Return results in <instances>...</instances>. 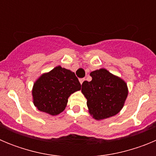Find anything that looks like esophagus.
Segmentation results:
<instances>
[{
    "mask_svg": "<svg viewBox=\"0 0 156 156\" xmlns=\"http://www.w3.org/2000/svg\"><path fill=\"white\" fill-rule=\"evenodd\" d=\"M84 80H85L84 78H81V79H80V83L81 84H82L84 82Z\"/></svg>",
    "mask_w": 156,
    "mask_h": 156,
    "instance_id": "1",
    "label": "esophagus"
}]
</instances>
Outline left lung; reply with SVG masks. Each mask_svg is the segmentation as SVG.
<instances>
[{"mask_svg": "<svg viewBox=\"0 0 156 156\" xmlns=\"http://www.w3.org/2000/svg\"><path fill=\"white\" fill-rule=\"evenodd\" d=\"M92 80L82 83L81 91L87 98L90 115L100 120L119 113L128 94L126 83L105 69L90 73Z\"/></svg>", "mask_w": 156, "mask_h": 156, "instance_id": "1", "label": "left lung"}]
</instances>
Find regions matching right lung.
I'll list each match as a JSON object with an SVG mask.
<instances>
[{
    "mask_svg": "<svg viewBox=\"0 0 156 156\" xmlns=\"http://www.w3.org/2000/svg\"><path fill=\"white\" fill-rule=\"evenodd\" d=\"M80 89L74 73L57 66L34 83L32 91L34 105L40 111L56 115L64 111L70 94Z\"/></svg>",
    "mask_w": 156,
    "mask_h": 156,
    "instance_id": "1",
    "label": "right lung"
}]
</instances>
